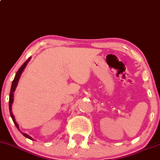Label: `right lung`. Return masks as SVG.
Returning <instances> with one entry per match:
<instances>
[{"instance_id":"1","label":"right lung","mask_w":160,"mask_h":160,"mask_svg":"<svg viewBox=\"0 0 160 160\" xmlns=\"http://www.w3.org/2000/svg\"><path fill=\"white\" fill-rule=\"evenodd\" d=\"M29 60H30V58H28V60H27L26 61V62H25L24 63L22 64V66H21V67L19 68V70L17 71V74H16L15 78H14L13 81H12V86H11V89H10V100H9V108H10V116H11V118H12V121H13L14 124H15L16 127H17V128L18 129H19V125H18V124L17 123V122H16L15 118H14V116H13V115H12V102H13V92H14V91H15L16 88H17V83H18V82H19V78H20V75H21V74H22V71L24 70V69H25V68H26L27 63H28V61H29ZM21 133H22V134H23V135L25 136V137L27 138H28V139L33 140V138L30 137V136L28 135V134H27L23 133V132H21Z\"/></svg>"}]
</instances>
